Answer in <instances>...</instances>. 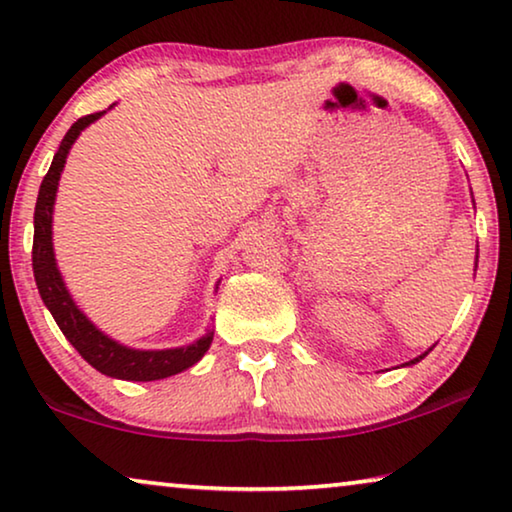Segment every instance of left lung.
<instances>
[{"mask_svg": "<svg viewBox=\"0 0 512 512\" xmlns=\"http://www.w3.org/2000/svg\"><path fill=\"white\" fill-rule=\"evenodd\" d=\"M476 265H478V251H476ZM432 348H434V346H432ZM432 348H427V351H425V353H420V355H418V358H413V360H409V362H404V365H402V367H411V365H416V362H420L422 358H425V355H427L429 351H432Z\"/></svg>", "mask_w": 512, "mask_h": 512, "instance_id": "8db88e82", "label": "left lung"}]
</instances>
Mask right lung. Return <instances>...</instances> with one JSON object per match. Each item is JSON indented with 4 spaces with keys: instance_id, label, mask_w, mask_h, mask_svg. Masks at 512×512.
Listing matches in <instances>:
<instances>
[{
    "instance_id": "add662e5",
    "label": "right lung",
    "mask_w": 512,
    "mask_h": 512,
    "mask_svg": "<svg viewBox=\"0 0 512 512\" xmlns=\"http://www.w3.org/2000/svg\"><path fill=\"white\" fill-rule=\"evenodd\" d=\"M103 113H106V110H103ZM103 113L80 117V120L66 131V136L62 143H59V150L53 157V164H50V170L41 182L39 198H36V210H34V247H32L36 288H39L43 305H46L50 314H53L59 330L64 332V337L69 339L73 348H76V351L90 362L96 372L113 376V379H122V381L168 379V376L180 374L184 369L194 367L196 362L203 358L207 348L212 344L214 332L207 330L205 335L201 339H196L194 344L177 346V348H161V351H143V348H131L115 342L113 337H108L106 332H101L90 318L78 309L55 261L53 210H55V196L59 187V175H62L71 145L76 143L80 133L90 127L92 122L99 120Z\"/></svg>"
}]
</instances>
